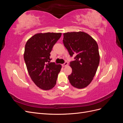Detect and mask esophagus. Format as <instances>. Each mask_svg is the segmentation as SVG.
Returning <instances> with one entry per match:
<instances>
[{
  "instance_id": "obj_1",
  "label": "esophagus",
  "mask_w": 123,
  "mask_h": 123,
  "mask_svg": "<svg viewBox=\"0 0 123 123\" xmlns=\"http://www.w3.org/2000/svg\"><path fill=\"white\" fill-rule=\"evenodd\" d=\"M68 65V62H65L64 64H62V66H63V67H65V66H67Z\"/></svg>"
}]
</instances>
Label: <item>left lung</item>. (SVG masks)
<instances>
[{
  "label": "left lung",
  "mask_w": 123,
  "mask_h": 123,
  "mask_svg": "<svg viewBox=\"0 0 123 123\" xmlns=\"http://www.w3.org/2000/svg\"><path fill=\"white\" fill-rule=\"evenodd\" d=\"M63 43L71 57L72 73L68 76L73 87L81 89L91 82L99 63L98 47L96 41L83 32H68L64 34Z\"/></svg>",
  "instance_id": "8db88e82"
}]
</instances>
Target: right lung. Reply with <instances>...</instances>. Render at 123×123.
Returning <instances> with one entry per match:
<instances>
[{"mask_svg": "<svg viewBox=\"0 0 123 123\" xmlns=\"http://www.w3.org/2000/svg\"><path fill=\"white\" fill-rule=\"evenodd\" d=\"M62 33H38L25 44L24 60L29 75L35 84L43 90H50L56 83L61 65L50 62V52Z\"/></svg>", "mask_w": 123, "mask_h": 123, "instance_id": "add662e5", "label": "right lung"}]
</instances>
